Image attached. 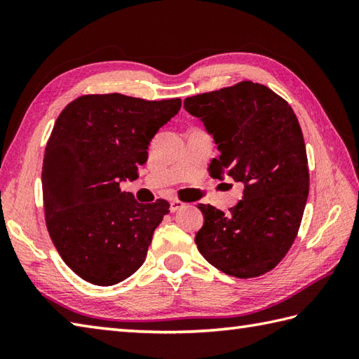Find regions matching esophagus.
<instances>
[{
    "label": "esophagus",
    "instance_id": "34e87169",
    "mask_svg": "<svg viewBox=\"0 0 359 359\" xmlns=\"http://www.w3.org/2000/svg\"><path fill=\"white\" fill-rule=\"evenodd\" d=\"M185 205H187L185 202H180L177 199H174V201L170 202V210H171V212H175V211H179L182 208H185Z\"/></svg>",
    "mask_w": 359,
    "mask_h": 359
}]
</instances>
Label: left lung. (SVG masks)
Masks as SVG:
<instances>
[{"instance_id":"1","label":"left lung","mask_w":359,"mask_h":359,"mask_svg":"<svg viewBox=\"0 0 359 359\" xmlns=\"http://www.w3.org/2000/svg\"><path fill=\"white\" fill-rule=\"evenodd\" d=\"M184 108L203 121L220 151L210 163L211 177L230 175L243 184L242 201L226 215L199 203L205 222L196 234L197 248L230 276H261L288 253L307 203L299 121L284 98L253 81L188 97Z\"/></svg>"}]
</instances>
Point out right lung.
<instances>
[{"mask_svg": "<svg viewBox=\"0 0 359 359\" xmlns=\"http://www.w3.org/2000/svg\"><path fill=\"white\" fill-rule=\"evenodd\" d=\"M180 98L148 102L121 94L75 98L46 144V226L69 269L94 285H114L140 269L170 203H139L120 182L139 177L152 137Z\"/></svg>", "mask_w": 359, "mask_h": 359, "instance_id": "right-lung-1", "label": "right lung"}]
</instances>
